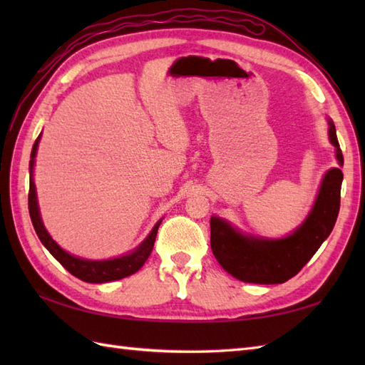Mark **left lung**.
<instances>
[{
	"label": "left lung",
	"mask_w": 365,
	"mask_h": 365,
	"mask_svg": "<svg viewBox=\"0 0 365 365\" xmlns=\"http://www.w3.org/2000/svg\"><path fill=\"white\" fill-rule=\"evenodd\" d=\"M328 125L329 141L336 147V158L342 168L344 155L337 141L334 122L328 119ZM340 168L327 170L312 210L287 237L265 238L243 234L229 221L212 216L210 245L220 265L243 282L282 284L289 281L312 259L334 227L344 180Z\"/></svg>",
	"instance_id": "obj_1"
}]
</instances>
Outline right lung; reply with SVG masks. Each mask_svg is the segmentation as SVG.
Returning <instances> with one entry per match:
<instances>
[{"mask_svg":"<svg viewBox=\"0 0 365 365\" xmlns=\"http://www.w3.org/2000/svg\"><path fill=\"white\" fill-rule=\"evenodd\" d=\"M41 136L38 135L36 143L31 150V160H29V195H28V207H29V216L33 221V226L36 234L41 240L42 245L50 251V254L56 259L61 265H63L68 273L73 274L75 277L81 279L84 282L91 284H103L111 281H119L122 277H127L135 274L138 269H141L145 260L149 259V255L153 250L155 238H157V232L163 220H160L152 227L150 234L144 238V242L136 246L133 251L128 254L119 255V257L106 259V260H89L83 257H76V255L64 251L48 234V230L45 229L43 221L41 218V210H38L37 204V192L34 185V163L37 155V147L41 143Z\"/></svg>","mask_w":365,"mask_h":365,"instance_id":"1","label":"right lung"}]
</instances>
